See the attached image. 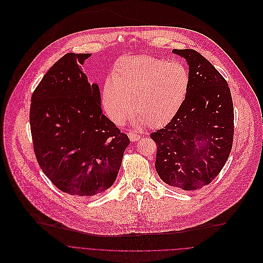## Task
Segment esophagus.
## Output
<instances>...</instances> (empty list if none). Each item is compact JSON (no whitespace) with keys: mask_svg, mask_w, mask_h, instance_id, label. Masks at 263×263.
<instances>
[{"mask_svg":"<svg viewBox=\"0 0 263 263\" xmlns=\"http://www.w3.org/2000/svg\"><path fill=\"white\" fill-rule=\"evenodd\" d=\"M128 138L130 139L132 142H135V141L140 140L141 136H140L138 133H136V132H129V133H128Z\"/></svg>","mask_w":263,"mask_h":263,"instance_id":"esophagus-1","label":"esophagus"}]
</instances>
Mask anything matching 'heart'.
I'll return each instance as SVG.
<instances>
[{
	"label": "heart",
	"instance_id": "b5f03b06",
	"mask_svg": "<svg viewBox=\"0 0 263 263\" xmlns=\"http://www.w3.org/2000/svg\"><path fill=\"white\" fill-rule=\"evenodd\" d=\"M189 87V71L179 62L150 56L124 57L115 64L111 81L104 84L102 104L116 124H122L134 108L137 123L157 126L175 115Z\"/></svg>",
	"mask_w": 263,
	"mask_h": 263
}]
</instances>
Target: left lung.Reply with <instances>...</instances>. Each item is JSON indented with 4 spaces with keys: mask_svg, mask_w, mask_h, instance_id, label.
<instances>
[{
    "mask_svg": "<svg viewBox=\"0 0 263 263\" xmlns=\"http://www.w3.org/2000/svg\"><path fill=\"white\" fill-rule=\"evenodd\" d=\"M189 64L190 87L171 121L150 134L157 146L155 169L167 184L194 191L211 183L225 166L234 135L230 88L198 51L173 49Z\"/></svg>",
    "mask_w": 263,
    "mask_h": 263,
    "instance_id": "8db88e82",
    "label": "left lung"
}]
</instances>
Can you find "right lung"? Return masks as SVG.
I'll return each instance as SVG.
<instances>
[{
    "label": "right lung",
    "instance_id": "obj_1",
    "mask_svg": "<svg viewBox=\"0 0 263 263\" xmlns=\"http://www.w3.org/2000/svg\"><path fill=\"white\" fill-rule=\"evenodd\" d=\"M91 54L68 52L44 74L31 97L30 126L39 167L60 191L100 194L115 182L129 144L102 114L98 85L80 65Z\"/></svg>",
    "mask_w": 263,
    "mask_h": 263
}]
</instances>
